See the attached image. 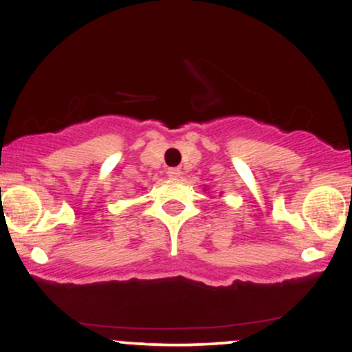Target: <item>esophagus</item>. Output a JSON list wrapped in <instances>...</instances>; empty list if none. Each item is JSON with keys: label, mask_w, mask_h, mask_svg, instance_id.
<instances>
[{"label": "esophagus", "mask_w": 352, "mask_h": 352, "mask_svg": "<svg viewBox=\"0 0 352 352\" xmlns=\"http://www.w3.org/2000/svg\"><path fill=\"white\" fill-rule=\"evenodd\" d=\"M180 168H177V167H172V168H168L167 170V175L170 177V179H179L180 177Z\"/></svg>", "instance_id": "obj_1"}]
</instances>
